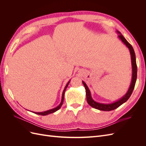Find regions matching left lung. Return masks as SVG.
<instances>
[{
	"label": "left lung",
	"mask_w": 146,
	"mask_h": 146,
	"mask_svg": "<svg viewBox=\"0 0 146 146\" xmlns=\"http://www.w3.org/2000/svg\"><path fill=\"white\" fill-rule=\"evenodd\" d=\"M117 33H118L119 35H118V38L121 39L122 41V42L129 48L130 55H131V66H132V78H131V82L130 84V86L129 90H128L127 93L123 96L122 98L119 99L117 101L113 102L112 104H101L99 102H96L93 99H92L91 92L89 90V88L87 86L86 84L82 81V83L84 85V86L86 90V100L88 104H89L91 107L92 108H94L96 109H98L99 110H102V111H111L114 109L118 108L119 106H121L123 103H125V102L130 98L131 94L133 92L135 85L136 81L137 78V66H136V56L135 51L133 50V47L131 46L130 44L128 42L125 38L123 37L122 34L117 31Z\"/></svg>",
	"instance_id": "left-lung-1"
}]
</instances>
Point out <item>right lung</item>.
Here are the masks:
<instances>
[{
	"mask_svg": "<svg viewBox=\"0 0 146 146\" xmlns=\"http://www.w3.org/2000/svg\"><path fill=\"white\" fill-rule=\"evenodd\" d=\"M69 82H70V81H69V82H68L67 85H66V86H65V88H64V89L63 92L62 99H61V102L60 104L58 106V107H56V108H54L51 109V110H47V111H44V112H33V111H32V112H33V113H35V114H39V115H41V116H46V115H47V114H50V113H54V112L56 111L57 110H58L61 107V106H62V105H63V104L64 92H65V91H66V88H67V87H68V85H69Z\"/></svg>",
	"mask_w": 146,
	"mask_h": 146,
	"instance_id": "right-lung-1",
	"label": "right lung"
}]
</instances>
